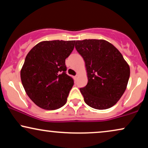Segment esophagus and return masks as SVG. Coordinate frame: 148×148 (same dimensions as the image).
Returning <instances> with one entry per match:
<instances>
[{
  "label": "esophagus",
  "instance_id": "34e87169",
  "mask_svg": "<svg viewBox=\"0 0 148 148\" xmlns=\"http://www.w3.org/2000/svg\"><path fill=\"white\" fill-rule=\"evenodd\" d=\"M78 74H76V75L75 76H74V79L76 80L78 78Z\"/></svg>",
  "mask_w": 148,
  "mask_h": 148
}]
</instances>
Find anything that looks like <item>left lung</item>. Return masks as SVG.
I'll return each mask as SVG.
<instances>
[{"label": "left lung", "instance_id": "obj_1", "mask_svg": "<svg viewBox=\"0 0 148 148\" xmlns=\"http://www.w3.org/2000/svg\"><path fill=\"white\" fill-rule=\"evenodd\" d=\"M75 48L84 59L87 72V84L80 88L85 103L97 110L112 107L127 88L129 66L121 52L106 40H76Z\"/></svg>", "mask_w": 148, "mask_h": 148}]
</instances>
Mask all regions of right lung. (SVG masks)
Here are the masks:
<instances>
[{"label":"right lung","mask_w":148,"mask_h":148,"mask_svg":"<svg viewBox=\"0 0 148 148\" xmlns=\"http://www.w3.org/2000/svg\"><path fill=\"white\" fill-rule=\"evenodd\" d=\"M75 40L39 42L29 51L21 70V80L28 97L42 109L53 110L64 106L74 80L66 74V59Z\"/></svg>","instance_id":"add662e5"}]
</instances>
